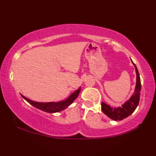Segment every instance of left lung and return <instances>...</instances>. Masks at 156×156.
<instances>
[{"instance_id":"8db88e82","label":"left lung","mask_w":156,"mask_h":156,"mask_svg":"<svg viewBox=\"0 0 156 156\" xmlns=\"http://www.w3.org/2000/svg\"><path fill=\"white\" fill-rule=\"evenodd\" d=\"M133 64L136 68L137 78L135 91H134L133 96L131 97V98L127 102H126L125 104L122 105V107L117 108L111 107L109 105L105 104V102L101 103V109L102 112L105 115H107L108 117L112 118L113 120H122L124 118L128 117L135 111L138 105L140 97L141 83L138 69L133 62Z\"/></svg>"}]
</instances>
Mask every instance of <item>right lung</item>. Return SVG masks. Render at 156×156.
Segmentation results:
<instances>
[{"instance_id": "1", "label": "right lung", "mask_w": 156, "mask_h": 156, "mask_svg": "<svg viewBox=\"0 0 156 156\" xmlns=\"http://www.w3.org/2000/svg\"><path fill=\"white\" fill-rule=\"evenodd\" d=\"M80 91V88H79L76 91L73 92L67 100L59 102H37L27 98L23 96V95H21V96L25 100H27L29 103L33 105L34 107L38 108V109L42 111H44V112L48 113H55L65 109L69 105H70L74 101L75 99L78 97Z\"/></svg>"}]
</instances>
